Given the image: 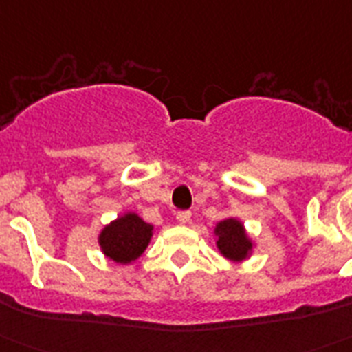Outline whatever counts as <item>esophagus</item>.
I'll use <instances>...</instances> for the list:
<instances>
[{"instance_id": "esophagus-1", "label": "esophagus", "mask_w": 352, "mask_h": 352, "mask_svg": "<svg viewBox=\"0 0 352 352\" xmlns=\"http://www.w3.org/2000/svg\"><path fill=\"white\" fill-rule=\"evenodd\" d=\"M176 219H178L179 225H187L188 221H190V212L188 210H182L176 214Z\"/></svg>"}]
</instances>
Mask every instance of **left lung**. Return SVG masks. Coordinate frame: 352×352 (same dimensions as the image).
<instances>
[{
  "label": "left lung",
  "mask_w": 352,
  "mask_h": 352,
  "mask_svg": "<svg viewBox=\"0 0 352 352\" xmlns=\"http://www.w3.org/2000/svg\"><path fill=\"white\" fill-rule=\"evenodd\" d=\"M214 234L217 235V248L226 259L239 263V261H245L252 254L254 243L246 235L243 223L234 219V217L217 223Z\"/></svg>",
  "instance_id": "1"
}]
</instances>
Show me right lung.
<instances>
[{
    "mask_svg": "<svg viewBox=\"0 0 352 352\" xmlns=\"http://www.w3.org/2000/svg\"><path fill=\"white\" fill-rule=\"evenodd\" d=\"M151 237L153 225L145 223L135 212H127L104 226L98 235V245L107 259L129 264L144 254Z\"/></svg>",
    "mask_w": 352,
    "mask_h": 352,
    "instance_id": "1",
    "label": "right lung"
}]
</instances>
